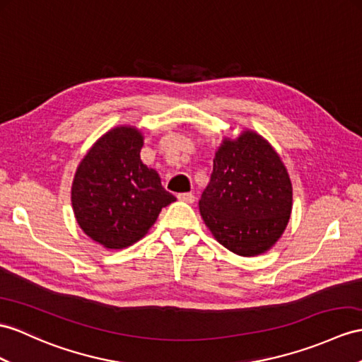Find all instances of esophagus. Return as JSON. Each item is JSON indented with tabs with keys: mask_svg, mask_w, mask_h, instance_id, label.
Masks as SVG:
<instances>
[{
	"mask_svg": "<svg viewBox=\"0 0 362 362\" xmlns=\"http://www.w3.org/2000/svg\"><path fill=\"white\" fill-rule=\"evenodd\" d=\"M178 199H180V201H184V202H189V204H192V202L195 201V195H193V193H180Z\"/></svg>",
	"mask_w": 362,
	"mask_h": 362,
	"instance_id": "obj_1",
	"label": "esophagus"
}]
</instances>
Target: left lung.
<instances>
[{"label": "left lung", "mask_w": 362, "mask_h": 362, "mask_svg": "<svg viewBox=\"0 0 362 362\" xmlns=\"http://www.w3.org/2000/svg\"><path fill=\"white\" fill-rule=\"evenodd\" d=\"M292 195L279 155L261 135L244 130L236 139L224 138L216 151L199 211L219 244L241 257H257L286 230Z\"/></svg>", "instance_id": "8db88e82"}]
</instances>
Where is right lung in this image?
<instances>
[{"instance_id":"add662e5","label":"right lung","mask_w":362,"mask_h":362,"mask_svg":"<svg viewBox=\"0 0 362 362\" xmlns=\"http://www.w3.org/2000/svg\"><path fill=\"white\" fill-rule=\"evenodd\" d=\"M144 136L134 126L104 134L79 163L72 207L83 232L105 249L139 241L163 207L176 198L161 186L156 170L139 158Z\"/></svg>"}]
</instances>
